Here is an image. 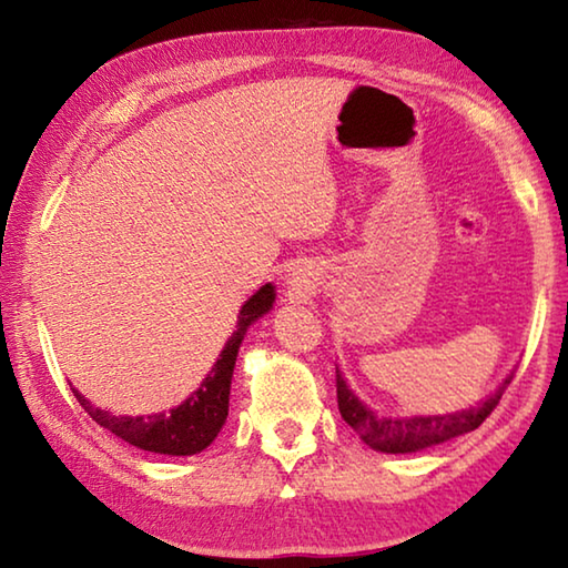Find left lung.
<instances>
[{
  "mask_svg": "<svg viewBox=\"0 0 568 568\" xmlns=\"http://www.w3.org/2000/svg\"><path fill=\"white\" fill-rule=\"evenodd\" d=\"M335 376H338V410L343 420L361 436L365 446L381 454H416V450L446 444L450 438L476 430L486 420L504 390L514 378V371L498 383L494 393H488L484 400L476 406L450 410V413H428V416H378L368 403L361 400L348 381L343 378V371L335 365Z\"/></svg>",
  "mask_w": 568,
  "mask_h": 568,
  "instance_id": "obj_1",
  "label": "left lung"
}]
</instances>
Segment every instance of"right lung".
Masks as SVG:
<instances>
[{"instance_id": "right-lung-1", "label": "right lung", "mask_w": 568, "mask_h": 568, "mask_svg": "<svg viewBox=\"0 0 568 568\" xmlns=\"http://www.w3.org/2000/svg\"><path fill=\"white\" fill-rule=\"evenodd\" d=\"M273 305V283H265L247 297L243 307H240L233 335L227 338L225 348L220 351V358L215 361L213 368H210L203 383H200V388L195 393H190L180 406L170 408L168 413L162 410L150 413V416H114L112 410L94 408L77 388H72L74 398L80 400V406L90 413V418L94 423H100L102 428H108L110 434L128 440L134 448L165 456H195L213 444L220 430H223L237 351L245 341L250 325L261 321L265 313H271Z\"/></svg>"}]
</instances>
